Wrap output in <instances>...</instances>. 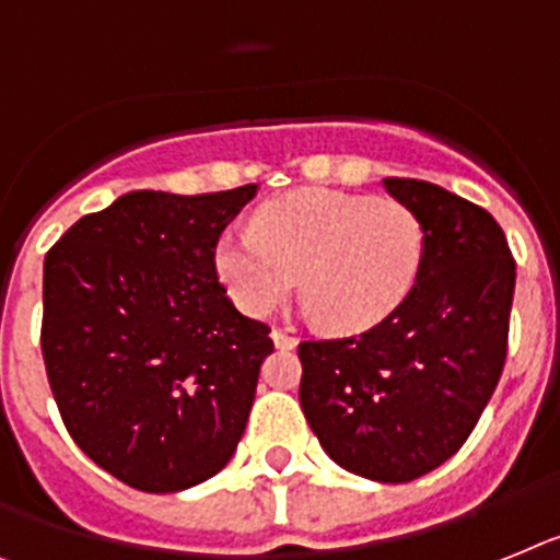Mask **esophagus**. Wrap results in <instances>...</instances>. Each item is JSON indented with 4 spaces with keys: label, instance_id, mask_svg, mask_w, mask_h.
<instances>
[{
    "label": "esophagus",
    "instance_id": "1",
    "mask_svg": "<svg viewBox=\"0 0 560 560\" xmlns=\"http://www.w3.org/2000/svg\"><path fill=\"white\" fill-rule=\"evenodd\" d=\"M270 336H272V341H276V347H279V350H293L295 341H299V338H295L293 332L281 330V327H272Z\"/></svg>",
    "mask_w": 560,
    "mask_h": 560
}]
</instances>
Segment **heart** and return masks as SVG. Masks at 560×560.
<instances>
[{
  "instance_id": "obj_1",
  "label": "heart",
  "mask_w": 560,
  "mask_h": 560,
  "mask_svg": "<svg viewBox=\"0 0 560 560\" xmlns=\"http://www.w3.org/2000/svg\"><path fill=\"white\" fill-rule=\"evenodd\" d=\"M424 256V222L410 205L302 190L265 205L250 233H224L215 270L250 316L270 313L302 276V295L324 327L364 332L410 299Z\"/></svg>"
}]
</instances>
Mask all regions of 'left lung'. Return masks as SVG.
<instances>
[{
  "label": "left lung",
  "instance_id": "1",
  "mask_svg": "<svg viewBox=\"0 0 560 560\" xmlns=\"http://www.w3.org/2000/svg\"><path fill=\"white\" fill-rule=\"evenodd\" d=\"M424 222L416 290L373 330L299 345L310 430L338 467L404 483L476 430L506 361L515 258L490 213L421 178H384Z\"/></svg>",
  "mask_w": 560,
  "mask_h": 560
}]
</instances>
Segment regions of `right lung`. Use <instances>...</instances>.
I'll use <instances>...</instances> for the list:
<instances>
[{
    "mask_svg": "<svg viewBox=\"0 0 560 560\" xmlns=\"http://www.w3.org/2000/svg\"><path fill=\"white\" fill-rule=\"evenodd\" d=\"M253 196L133 190L45 256L42 355L59 416L133 490L208 481L247 427L272 338L228 299L215 244Z\"/></svg>",
    "mask_w": 560,
    "mask_h": 560,
    "instance_id": "right-lung-1",
    "label": "right lung"
}]
</instances>
